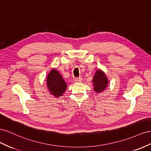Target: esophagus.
<instances>
[{"label": "esophagus", "mask_w": 151, "mask_h": 151, "mask_svg": "<svg viewBox=\"0 0 151 151\" xmlns=\"http://www.w3.org/2000/svg\"><path fill=\"white\" fill-rule=\"evenodd\" d=\"M82 81V78H80V77H78V78H75V82H81Z\"/></svg>", "instance_id": "1"}]
</instances>
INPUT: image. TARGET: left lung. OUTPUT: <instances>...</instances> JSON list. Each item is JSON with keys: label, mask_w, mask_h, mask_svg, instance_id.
I'll use <instances>...</instances> for the list:
<instances>
[{"label": "left lung", "mask_w": 151, "mask_h": 151, "mask_svg": "<svg viewBox=\"0 0 151 151\" xmlns=\"http://www.w3.org/2000/svg\"><path fill=\"white\" fill-rule=\"evenodd\" d=\"M92 82L93 83V89L97 93H100L107 87L108 80L105 73L101 70L96 71L93 78Z\"/></svg>", "instance_id": "8db88e82"}]
</instances>
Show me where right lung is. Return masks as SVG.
I'll return each mask as SVG.
<instances>
[{
    "label": "right lung",
    "mask_w": 151,
    "mask_h": 151,
    "mask_svg": "<svg viewBox=\"0 0 151 151\" xmlns=\"http://www.w3.org/2000/svg\"><path fill=\"white\" fill-rule=\"evenodd\" d=\"M47 85L50 93L55 97L61 96L67 88L62 76L55 69L52 70L47 76Z\"/></svg>",
    "instance_id": "add662e5"
}]
</instances>
